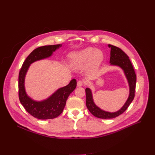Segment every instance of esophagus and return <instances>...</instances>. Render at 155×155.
Returning <instances> with one entry per match:
<instances>
[{
  "mask_svg": "<svg viewBox=\"0 0 155 155\" xmlns=\"http://www.w3.org/2000/svg\"><path fill=\"white\" fill-rule=\"evenodd\" d=\"M84 84V82L83 81H81V80L78 81V83H77V85H78V86H79V87L83 86Z\"/></svg>",
  "mask_w": 155,
  "mask_h": 155,
  "instance_id": "1",
  "label": "esophagus"
}]
</instances>
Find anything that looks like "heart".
I'll return each instance as SVG.
<instances>
[{"label": "heart", "mask_w": 155, "mask_h": 155, "mask_svg": "<svg viewBox=\"0 0 155 155\" xmlns=\"http://www.w3.org/2000/svg\"><path fill=\"white\" fill-rule=\"evenodd\" d=\"M104 60V55L98 49L88 47L70 54V64L73 67L80 68L87 64L91 70L98 68Z\"/></svg>", "instance_id": "1"}]
</instances>
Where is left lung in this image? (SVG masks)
<instances>
[{
  "label": "left lung",
  "mask_w": 155,
  "mask_h": 155,
  "mask_svg": "<svg viewBox=\"0 0 155 155\" xmlns=\"http://www.w3.org/2000/svg\"><path fill=\"white\" fill-rule=\"evenodd\" d=\"M108 47L111 48L110 58V65L119 66L124 71L129 85V95L126 104L119 110L111 113L105 112L96 105L93 101L91 90L88 87L86 88V107L91 114L100 119H113V118L119 116L127 110L132 100H134L135 96L136 74L129 57L119 47L112 45H108Z\"/></svg>",
  "instance_id": "8db88e82"
}]
</instances>
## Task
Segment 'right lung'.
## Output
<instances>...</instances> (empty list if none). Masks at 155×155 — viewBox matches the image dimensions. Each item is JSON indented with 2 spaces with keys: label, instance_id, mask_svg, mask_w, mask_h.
I'll return each instance as SVG.
<instances>
[{
  "label": "right lung",
  "instance_id": "1",
  "mask_svg": "<svg viewBox=\"0 0 155 155\" xmlns=\"http://www.w3.org/2000/svg\"><path fill=\"white\" fill-rule=\"evenodd\" d=\"M62 47L61 44L40 47L35 49L26 58L19 73V98L26 111L36 119H51L60 115L65 107L69 94L76 89V80L73 79L69 84L57 90L49 98L36 101L27 95L25 88V78L31 64L50 57L54 51Z\"/></svg>",
  "mask_w": 155,
  "mask_h": 155
}]
</instances>
